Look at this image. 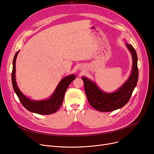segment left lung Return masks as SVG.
Returning a JSON list of instances; mask_svg holds the SVG:
<instances>
[{
    "label": "left lung",
    "instance_id": "1",
    "mask_svg": "<svg viewBox=\"0 0 154 154\" xmlns=\"http://www.w3.org/2000/svg\"><path fill=\"white\" fill-rule=\"evenodd\" d=\"M132 57V69L130 77L115 92L106 93L102 91L95 83L85 77H82L85 95L90 105L100 112H111L123 107L130 99L137 84L139 70L137 55L133 46L125 43Z\"/></svg>",
    "mask_w": 154,
    "mask_h": 154
}]
</instances>
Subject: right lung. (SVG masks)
Wrapping results in <instances>:
<instances>
[{
  "instance_id": "1",
  "label": "right lung",
  "mask_w": 154,
  "mask_h": 154,
  "mask_svg": "<svg viewBox=\"0 0 154 154\" xmlns=\"http://www.w3.org/2000/svg\"><path fill=\"white\" fill-rule=\"evenodd\" d=\"M19 51L15 54L13 60V68L12 72V82L14 90L23 106L30 112L36 113L40 115H48L56 112L62 104L65 93L69 84L75 79V75H70L63 78L54 92L49 99L44 100H33L29 99L24 95L19 90L15 80V60Z\"/></svg>"
}]
</instances>
